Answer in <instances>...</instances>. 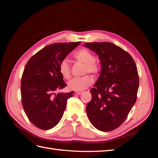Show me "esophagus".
I'll list each match as a JSON object with an SVG mask.
<instances>
[{
  "mask_svg": "<svg viewBox=\"0 0 158 158\" xmlns=\"http://www.w3.org/2000/svg\"><path fill=\"white\" fill-rule=\"evenodd\" d=\"M75 93L79 95V94H81L83 93V91H81V90H76Z\"/></svg>",
  "mask_w": 158,
  "mask_h": 158,
  "instance_id": "esophagus-1",
  "label": "esophagus"
}]
</instances>
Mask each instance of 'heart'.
Returning a JSON list of instances; mask_svg holds the SVG:
<instances>
[{
	"mask_svg": "<svg viewBox=\"0 0 158 158\" xmlns=\"http://www.w3.org/2000/svg\"><path fill=\"white\" fill-rule=\"evenodd\" d=\"M74 58L77 61L82 62L85 64L84 73H89L93 75H98L100 72V66L98 63L96 62L94 56L89 50L82 48L74 53ZM59 72L64 79H69L71 72L69 65V60L66 58L63 59L59 64ZM94 82L93 77L87 75L81 77H75L70 80L68 83L69 88L73 90H83L91 85Z\"/></svg>",
	"mask_w": 158,
	"mask_h": 158,
	"instance_id": "obj_1",
	"label": "heart"
}]
</instances>
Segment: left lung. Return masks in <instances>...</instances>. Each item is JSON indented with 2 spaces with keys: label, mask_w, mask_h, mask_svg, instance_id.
Instances as JSON below:
<instances>
[{
  "label": "left lung",
  "mask_w": 158,
  "mask_h": 158,
  "mask_svg": "<svg viewBox=\"0 0 158 158\" xmlns=\"http://www.w3.org/2000/svg\"><path fill=\"white\" fill-rule=\"evenodd\" d=\"M98 55L101 70L90 90L92 100L86 106L88 118L96 128L109 132L127 118L137 98L139 77L132 57L109 42L85 43Z\"/></svg>",
  "instance_id": "obj_1"
}]
</instances>
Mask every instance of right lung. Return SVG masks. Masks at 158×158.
I'll return each mask as SVG.
<instances>
[{
    "instance_id": "1",
    "label": "right lung",
    "mask_w": 158,
    "mask_h": 158,
    "mask_svg": "<svg viewBox=\"0 0 158 158\" xmlns=\"http://www.w3.org/2000/svg\"><path fill=\"white\" fill-rule=\"evenodd\" d=\"M80 43L48 45L26 64L21 80L22 103L30 122L38 128L51 129L62 117L67 100L74 92L56 94L66 86L59 72V64Z\"/></svg>"
}]
</instances>
